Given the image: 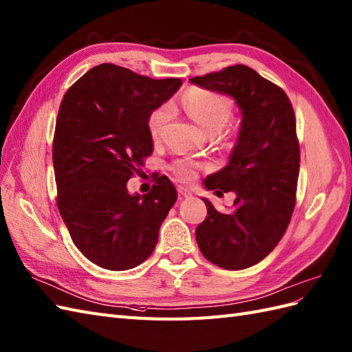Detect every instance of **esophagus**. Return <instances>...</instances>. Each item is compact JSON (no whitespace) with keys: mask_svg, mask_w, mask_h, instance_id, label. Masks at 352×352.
<instances>
[{"mask_svg":"<svg viewBox=\"0 0 352 352\" xmlns=\"http://www.w3.org/2000/svg\"><path fill=\"white\" fill-rule=\"evenodd\" d=\"M178 192H179V195H183V196H192V190L189 189V187H186V186H178Z\"/></svg>","mask_w":352,"mask_h":352,"instance_id":"34e87169","label":"esophagus"}]
</instances>
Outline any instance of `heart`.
I'll list each match as a JSON object with an SVG mask.
<instances>
[{
    "label": "heart",
    "instance_id": "heart-1",
    "mask_svg": "<svg viewBox=\"0 0 352 352\" xmlns=\"http://www.w3.org/2000/svg\"><path fill=\"white\" fill-rule=\"evenodd\" d=\"M182 104L190 118L210 133L222 129L232 113V103L228 97L204 88L187 89L182 99ZM169 118L170 108L168 104H163L153 111L148 118L150 135L157 138ZM196 169H198V165L192 160H178L174 165L175 175L184 182H189L196 175Z\"/></svg>",
    "mask_w": 352,
    "mask_h": 352
}]
</instances>
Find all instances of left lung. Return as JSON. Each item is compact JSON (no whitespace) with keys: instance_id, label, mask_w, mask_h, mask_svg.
<instances>
[{"instance_id":"left-lung-1","label":"left lung","mask_w":352,"mask_h":352,"mask_svg":"<svg viewBox=\"0 0 352 352\" xmlns=\"http://www.w3.org/2000/svg\"><path fill=\"white\" fill-rule=\"evenodd\" d=\"M208 91L230 96L241 113L228 165L204 179L207 190L234 192L231 211L207 198V217L196 241L210 263L243 270L263 261L280 241L296 206L300 146L288 96L248 65L190 79Z\"/></svg>"}]
</instances>
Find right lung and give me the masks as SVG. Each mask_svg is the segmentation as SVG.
<instances>
[{
  "label": "right lung",
  "instance_id": "obj_1",
  "mask_svg": "<svg viewBox=\"0 0 352 352\" xmlns=\"http://www.w3.org/2000/svg\"><path fill=\"white\" fill-rule=\"evenodd\" d=\"M182 84L106 63L88 70L61 102L52 148L56 204L73 243L102 268L142 264L177 201L166 175L146 195L130 193L127 182L153 153L151 112Z\"/></svg>",
  "mask_w": 352,
  "mask_h": 352
}]
</instances>
